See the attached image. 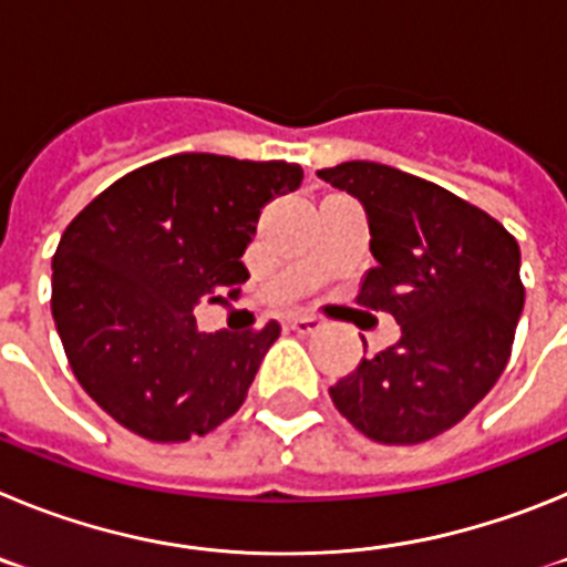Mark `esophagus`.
Wrapping results in <instances>:
<instances>
[{"instance_id": "1", "label": "esophagus", "mask_w": 567, "mask_h": 567, "mask_svg": "<svg viewBox=\"0 0 567 567\" xmlns=\"http://www.w3.org/2000/svg\"><path fill=\"white\" fill-rule=\"evenodd\" d=\"M289 327H292L298 334H315L323 323H320L318 318H312V315H300V318L289 320Z\"/></svg>"}]
</instances>
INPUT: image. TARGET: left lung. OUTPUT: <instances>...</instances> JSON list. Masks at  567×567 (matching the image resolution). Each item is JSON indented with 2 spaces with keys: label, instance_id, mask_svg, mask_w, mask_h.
<instances>
[{
  "label": "left lung",
  "instance_id": "obj_1",
  "mask_svg": "<svg viewBox=\"0 0 567 567\" xmlns=\"http://www.w3.org/2000/svg\"><path fill=\"white\" fill-rule=\"evenodd\" d=\"M363 207L378 267L358 303L400 323V340L329 389L369 440L412 445L443 434L491 392L523 315L519 247L483 209L374 162L318 169Z\"/></svg>",
  "mask_w": 567,
  "mask_h": 567
}]
</instances>
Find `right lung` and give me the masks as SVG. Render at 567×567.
<instances>
[{
    "instance_id": "add662e5",
    "label": "right lung",
    "mask_w": 567,
    "mask_h": 567,
    "mask_svg": "<svg viewBox=\"0 0 567 567\" xmlns=\"http://www.w3.org/2000/svg\"><path fill=\"white\" fill-rule=\"evenodd\" d=\"M303 169L182 153L110 184L53 255V320L84 392L155 443L204 437L233 417L278 323L202 332L193 309L249 278L240 255L260 209Z\"/></svg>"
}]
</instances>
